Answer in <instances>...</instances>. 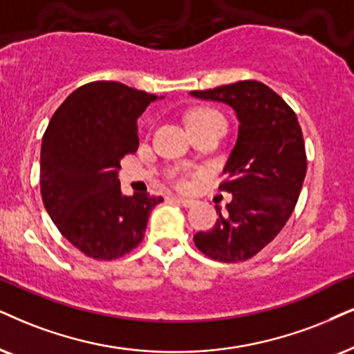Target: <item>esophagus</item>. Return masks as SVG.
<instances>
[{
  "mask_svg": "<svg viewBox=\"0 0 354 354\" xmlns=\"http://www.w3.org/2000/svg\"><path fill=\"white\" fill-rule=\"evenodd\" d=\"M174 203H178V204H181L183 207H192V205H194V201L192 199H187V198H178V196H174V198H171Z\"/></svg>",
  "mask_w": 354,
  "mask_h": 354,
  "instance_id": "esophagus-1",
  "label": "esophagus"
}]
</instances>
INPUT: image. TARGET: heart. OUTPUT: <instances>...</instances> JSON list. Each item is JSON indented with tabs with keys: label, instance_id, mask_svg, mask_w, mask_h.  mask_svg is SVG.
I'll return each instance as SVG.
<instances>
[{
	"label": "heart",
	"instance_id": "1",
	"mask_svg": "<svg viewBox=\"0 0 354 354\" xmlns=\"http://www.w3.org/2000/svg\"><path fill=\"white\" fill-rule=\"evenodd\" d=\"M216 119L223 120L222 115L218 114L216 109H210V107H199V109L191 111V113L187 114L186 122H187V127H196V125L207 124V122H210V120H216ZM174 183H176L178 187L187 186V180L185 176H176L174 178Z\"/></svg>",
	"mask_w": 354,
	"mask_h": 354
}]
</instances>
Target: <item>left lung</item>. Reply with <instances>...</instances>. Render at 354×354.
I'll list each match as a JSON object with an SVG mask.
<instances>
[{
  "instance_id": "1",
  "label": "left lung",
  "mask_w": 354,
  "mask_h": 354,
  "mask_svg": "<svg viewBox=\"0 0 354 354\" xmlns=\"http://www.w3.org/2000/svg\"><path fill=\"white\" fill-rule=\"evenodd\" d=\"M191 95L232 106L240 122L218 186L234 198L223 212L216 205V225L198 232L194 243L217 261H245L274 240L296 207L307 171L302 129L288 102L261 82L243 80Z\"/></svg>"
}]
</instances>
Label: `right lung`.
Instances as JSON below:
<instances>
[{
	"label": "right lung",
	"instance_id": "1",
	"mask_svg": "<svg viewBox=\"0 0 354 354\" xmlns=\"http://www.w3.org/2000/svg\"><path fill=\"white\" fill-rule=\"evenodd\" d=\"M158 96L118 82L75 89L53 113L40 149V194L66 240L95 259H115L144 240L149 192L122 196L118 171L138 149L137 119Z\"/></svg>",
	"mask_w": 354,
	"mask_h": 354
}]
</instances>
